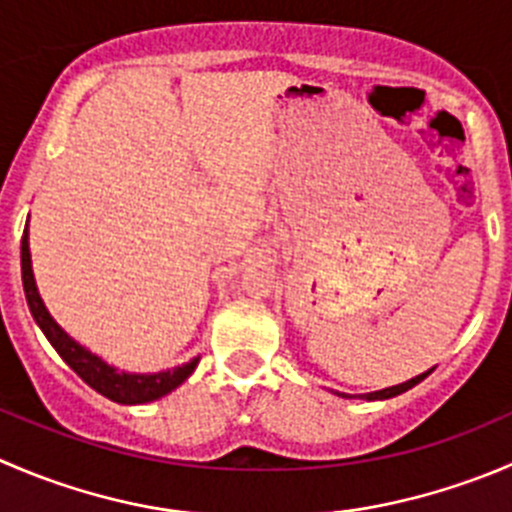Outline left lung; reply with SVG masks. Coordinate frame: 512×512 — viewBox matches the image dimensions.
<instances>
[{
    "label": "left lung",
    "mask_w": 512,
    "mask_h": 512,
    "mask_svg": "<svg viewBox=\"0 0 512 512\" xmlns=\"http://www.w3.org/2000/svg\"><path fill=\"white\" fill-rule=\"evenodd\" d=\"M428 375H430V370H428V372H423V375L413 377V380H408V382H400V385H393V388L377 390V393H367V395H360V398H365V400H388V398H395V395H400V393H405V390L415 388V385H418L420 380H425V377H428ZM342 398H350V395H342Z\"/></svg>",
    "instance_id": "1"
}]
</instances>
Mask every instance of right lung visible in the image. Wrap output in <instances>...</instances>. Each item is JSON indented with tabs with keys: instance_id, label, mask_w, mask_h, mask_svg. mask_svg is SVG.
Instances as JSON below:
<instances>
[{
	"instance_id": "1",
	"label": "right lung",
	"mask_w": 512,
	"mask_h": 512,
	"mask_svg": "<svg viewBox=\"0 0 512 512\" xmlns=\"http://www.w3.org/2000/svg\"><path fill=\"white\" fill-rule=\"evenodd\" d=\"M22 285H24V297H27L29 312H32L34 322L39 325V330L44 332V337L49 340V345L59 352L64 362L87 382L89 388L97 390L104 398L114 400V403L122 405H142L152 403V400H160L162 395L172 393L175 388H180L182 382L195 372L197 362L195 360L185 362L180 367H172V370L152 372V375H137V372H117L112 365L102 360V357L92 355L87 347L79 345L77 340L67 335L62 327L54 322V317L49 315V310L44 307L42 297L37 292V282H34L32 272V257H29V240H27V227H24L22 235Z\"/></svg>"
}]
</instances>
